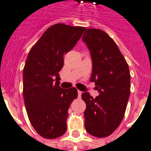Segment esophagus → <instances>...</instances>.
I'll use <instances>...</instances> for the list:
<instances>
[{
	"mask_svg": "<svg viewBox=\"0 0 151 151\" xmlns=\"http://www.w3.org/2000/svg\"><path fill=\"white\" fill-rule=\"evenodd\" d=\"M81 94H82L81 91L78 90V96H79V97H81Z\"/></svg>",
	"mask_w": 151,
	"mask_h": 151,
	"instance_id": "obj_1",
	"label": "esophagus"
}]
</instances>
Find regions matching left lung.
<instances>
[{"label": "left lung", "mask_w": 151, "mask_h": 151, "mask_svg": "<svg viewBox=\"0 0 151 151\" xmlns=\"http://www.w3.org/2000/svg\"><path fill=\"white\" fill-rule=\"evenodd\" d=\"M92 60L90 81L95 83L99 96L81 94L87 132L96 137H109L120 125L130 96L129 67L117 44L105 32L88 29L82 37Z\"/></svg>", "instance_id": "8db88e82"}]
</instances>
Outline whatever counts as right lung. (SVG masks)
Segmentation results:
<instances>
[{
    "instance_id": "1",
    "label": "right lung",
    "mask_w": 151,
    "mask_h": 151,
    "mask_svg": "<svg viewBox=\"0 0 151 151\" xmlns=\"http://www.w3.org/2000/svg\"><path fill=\"white\" fill-rule=\"evenodd\" d=\"M85 27L64 24L51 26L31 48L23 70V95L28 117L35 131L47 139L66 131L68 109L78 96L75 87L62 89L59 71L64 56L81 37Z\"/></svg>"
}]
</instances>
